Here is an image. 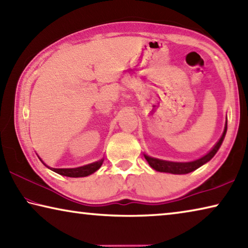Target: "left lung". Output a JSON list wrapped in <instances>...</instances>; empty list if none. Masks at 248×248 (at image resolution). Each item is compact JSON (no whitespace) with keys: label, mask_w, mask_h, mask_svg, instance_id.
<instances>
[{"label":"left lung","mask_w":248,"mask_h":248,"mask_svg":"<svg viewBox=\"0 0 248 248\" xmlns=\"http://www.w3.org/2000/svg\"><path fill=\"white\" fill-rule=\"evenodd\" d=\"M226 129H228V121H226V124H225L223 134H222L220 140L217 142V144L213 146L212 150L210 151L208 154H205L204 156H202L199 159H197V161L188 162V163L169 162V161H163V159L150 157L145 154H144V157L146 161H148L150 166L157 171H163V173H170V174H188L192 170L199 169L200 166H202L203 164H205V163L209 162L210 159L215 156L216 153L217 152V150L220 149L222 142H223V139H224L225 133H226Z\"/></svg>","instance_id":"obj_1"}]
</instances>
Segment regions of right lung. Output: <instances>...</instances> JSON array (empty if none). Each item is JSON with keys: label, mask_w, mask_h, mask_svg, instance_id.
Wrapping results in <instances>:
<instances>
[{"label": "right lung", "mask_w": 248, "mask_h": 248, "mask_svg": "<svg viewBox=\"0 0 248 248\" xmlns=\"http://www.w3.org/2000/svg\"><path fill=\"white\" fill-rule=\"evenodd\" d=\"M104 162V158L100 161L91 163V164L84 165L81 167H77V169H50L56 173L60 174L62 176H66V177H85L93 174L94 171L97 170L100 166H102ZM44 163V162H43Z\"/></svg>", "instance_id": "obj_1"}]
</instances>
